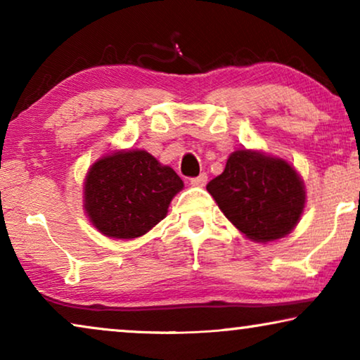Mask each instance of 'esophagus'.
<instances>
[{
	"mask_svg": "<svg viewBox=\"0 0 360 360\" xmlns=\"http://www.w3.org/2000/svg\"><path fill=\"white\" fill-rule=\"evenodd\" d=\"M206 181H208V175L206 174H200L198 176H195V179H190V184L193 186H205Z\"/></svg>",
	"mask_w": 360,
	"mask_h": 360,
	"instance_id": "esophagus-1",
	"label": "esophagus"
}]
</instances>
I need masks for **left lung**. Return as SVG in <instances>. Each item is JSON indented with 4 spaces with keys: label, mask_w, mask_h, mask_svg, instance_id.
Instances as JSON below:
<instances>
[{
    "label": "left lung",
    "mask_w": 360,
    "mask_h": 360,
    "mask_svg": "<svg viewBox=\"0 0 360 360\" xmlns=\"http://www.w3.org/2000/svg\"><path fill=\"white\" fill-rule=\"evenodd\" d=\"M206 190L226 218L257 243L290 234L307 200L303 180L288 162L248 149L233 152Z\"/></svg>",
    "instance_id": "left-lung-1"
}]
</instances>
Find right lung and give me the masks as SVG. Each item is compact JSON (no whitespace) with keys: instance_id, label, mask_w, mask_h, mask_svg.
<instances>
[{"instance_id":"1","label":"right lung","mask_w":360,"mask_h":360,"mask_svg":"<svg viewBox=\"0 0 360 360\" xmlns=\"http://www.w3.org/2000/svg\"><path fill=\"white\" fill-rule=\"evenodd\" d=\"M184 181L146 150H120L88 170L83 201L91 224L115 239H134L167 216Z\"/></svg>"}]
</instances>
